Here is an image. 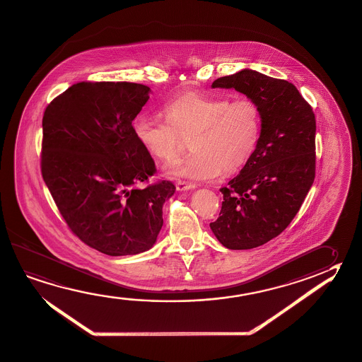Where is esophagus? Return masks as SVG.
I'll return each mask as SVG.
<instances>
[{
	"instance_id": "34e87169",
	"label": "esophagus",
	"mask_w": 362,
	"mask_h": 362,
	"mask_svg": "<svg viewBox=\"0 0 362 362\" xmlns=\"http://www.w3.org/2000/svg\"><path fill=\"white\" fill-rule=\"evenodd\" d=\"M195 187V185L189 184V182H186V181H177L176 182V189H177V191H187V190H192Z\"/></svg>"
}]
</instances>
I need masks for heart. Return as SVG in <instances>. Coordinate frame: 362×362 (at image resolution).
I'll list each match as a JSON object with an SVG mask.
<instances>
[{
    "instance_id": "obj_1",
    "label": "heart",
    "mask_w": 362,
    "mask_h": 362,
    "mask_svg": "<svg viewBox=\"0 0 362 362\" xmlns=\"http://www.w3.org/2000/svg\"><path fill=\"white\" fill-rule=\"evenodd\" d=\"M167 120L138 117L133 123L141 147L160 160H172L190 138L192 153L168 165L173 177L213 181L238 171L251 160L261 135V112L250 100L233 101L186 93L165 106Z\"/></svg>"
}]
</instances>
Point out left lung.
Segmentation results:
<instances>
[{"label": "left lung", "mask_w": 362, "mask_h": 362, "mask_svg": "<svg viewBox=\"0 0 362 362\" xmlns=\"http://www.w3.org/2000/svg\"><path fill=\"white\" fill-rule=\"evenodd\" d=\"M213 88H234L257 105V148L228 187L221 189L219 218L210 228L229 250H251L288 227L315 177V117L288 81L253 69L221 77Z\"/></svg>", "instance_id": "left-lung-1"}]
</instances>
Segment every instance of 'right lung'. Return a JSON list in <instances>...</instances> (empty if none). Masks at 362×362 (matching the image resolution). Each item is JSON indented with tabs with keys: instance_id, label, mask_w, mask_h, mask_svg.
I'll return each mask as SVG.
<instances>
[{
	"instance_id": "obj_1",
	"label": "right lung",
	"mask_w": 362,
	"mask_h": 362,
	"mask_svg": "<svg viewBox=\"0 0 362 362\" xmlns=\"http://www.w3.org/2000/svg\"><path fill=\"white\" fill-rule=\"evenodd\" d=\"M149 93L141 83L80 82L44 112V182L69 229L109 256L151 250L176 190L170 181L138 187L156 172L132 125Z\"/></svg>"
}]
</instances>
